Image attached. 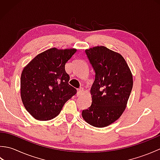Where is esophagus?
I'll use <instances>...</instances> for the list:
<instances>
[{"label": "esophagus", "mask_w": 160, "mask_h": 160, "mask_svg": "<svg viewBox=\"0 0 160 160\" xmlns=\"http://www.w3.org/2000/svg\"><path fill=\"white\" fill-rule=\"evenodd\" d=\"M84 93V89L83 88L80 87L79 89H78V96H81L82 95V93Z\"/></svg>", "instance_id": "esophagus-1"}]
</instances>
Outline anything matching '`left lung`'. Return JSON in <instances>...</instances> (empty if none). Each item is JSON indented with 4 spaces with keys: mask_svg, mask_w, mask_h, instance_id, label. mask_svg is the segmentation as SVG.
I'll use <instances>...</instances> for the list:
<instances>
[{
    "mask_svg": "<svg viewBox=\"0 0 160 160\" xmlns=\"http://www.w3.org/2000/svg\"><path fill=\"white\" fill-rule=\"evenodd\" d=\"M85 52L96 76L91 89L92 103L82 115L91 126L102 128L116 121L125 110L133 84L132 73L124 58L106 47Z\"/></svg>",
    "mask_w": 160,
    "mask_h": 160,
    "instance_id": "1",
    "label": "left lung"
}]
</instances>
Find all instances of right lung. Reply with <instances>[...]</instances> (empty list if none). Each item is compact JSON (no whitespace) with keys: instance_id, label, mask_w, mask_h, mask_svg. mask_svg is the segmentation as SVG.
Masks as SVG:
<instances>
[{"instance_id":"obj_1","label":"right lung","mask_w":160,"mask_h":160,"mask_svg":"<svg viewBox=\"0 0 160 160\" xmlns=\"http://www.w3.org/2000/svg\"><path fill=\"white\" fill-rule=\"evenodd\" d=\"M76 49L52 48L37 55L22 70L20 96L26 110L36 120H50L76 93L69 84L65 64Z\"/></svg>"}]
</instances>
